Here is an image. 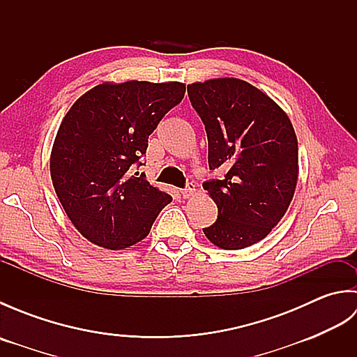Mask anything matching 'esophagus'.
Listing matches in <instances>:
<instances>
[{"instance_id": "34e87169", "label": "esophagus", "mask_w": 357, "mask_h": 357, "mask_svg": "<svg viewBox=\"0 0 357 357\" xmlns=\"http://www.w3.org/2000/svg\"><path fill=\"white\" fill-rule=\"evenodd\" d=\"M193 192H195V184L193 183H188L185 185V188H183V190H179V195H181V198L187 199V198H190V196L193 195Z\"/></svg>"}]
</instances>
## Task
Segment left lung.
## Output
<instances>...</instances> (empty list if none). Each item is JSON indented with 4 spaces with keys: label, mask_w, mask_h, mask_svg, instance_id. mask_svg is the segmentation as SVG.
<instances>
[{
    "label": "left lung",
    "mask_w": 357,
    "mask_h": 357,
    "mask_svg": "<svg viewBox=\"0 0 357 357\" xmlns=\"http://www.w3.org/2000/svg\"><path fill=\"white\" fill-rule=\"evenodd\" d=\"M206 126L210 170L221 179L202 184L218 206L204 234L224 250L256 244L275 229L298 181V139L285 112L245 81L219 78L187 86Z\"/></svg>",
    "instance_id": "1"
}]
</instances>
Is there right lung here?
<instances>
[{"mask_svg":"<svg viewBox=\"0 0 357 357\" xmlns=\"http://www.w3.org/2000/svg\"><path fill=\"white\" fill-rule=\"evenodd\" d=\"M181 82L100 84L75 102L56 133L52 183L82 236L118 250L147 236L172 196L150 185L139 169L165 113L183 101Z\"/></svg>","mask_w":357,"mask_h":357,"instance_id":"obj_1","label":"right lung"}]
</instances>
